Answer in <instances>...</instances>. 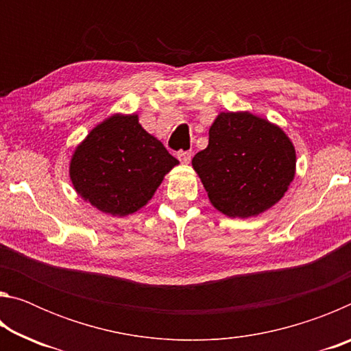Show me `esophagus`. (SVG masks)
Returning <instances> with one entry per match:
<instances>
[{"instance_id": "obj_1", "label": "esophagus", "mask_w": 351, "mask_h": 351, "mask_svg": "<svg viewBox=\"0 0 351 351\" xmlns=\"http://www.w3.org/2000/svg\"><path fill=\"white\" fill-rule=\"evenodd\" d=\"M176 156L182 164H189L190 159H192V152H178Z\"/></svg>"}]
</instances>
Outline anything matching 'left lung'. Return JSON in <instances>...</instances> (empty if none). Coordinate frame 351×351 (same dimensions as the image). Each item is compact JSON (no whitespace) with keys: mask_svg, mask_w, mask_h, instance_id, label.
<instances>
[{"mask_svg":"<svg viewBox=\"0 0 351 351\" xmlns=\"http://www.w3.org/2000/svg\"><path fill=\"white\" fill-rule=\"evenodd\" d=\"M192 165L217 210L249 218L283 198L295 175V150L280 127L249 111H228L217 116L209 145Z\"/></svg>","mask_w":351,"mask_h":351,"instance_id":"left-lung-1","label":"left lung"}]
</instances>
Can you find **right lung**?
<instances>
[{"label": "right lung", "instance_id": "obj_1", "mask_svg": "<svg viewBox=\"0 0 351 351\" xmlns=\"http://www.w3.org/2000/svg\"><path fill=\"white\" fill-rule=\"evenodd\" d=\"M178 164L138 114H112L77 145L69 176L75 192L100 212L125 217L152 199Z\"/></svg>", "mask_w": 351, "mask_h": 351}]
</instances>
